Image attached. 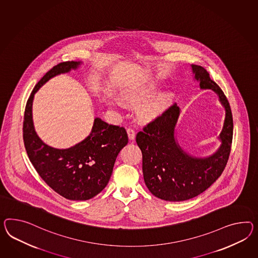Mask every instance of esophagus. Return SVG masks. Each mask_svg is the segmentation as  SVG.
Here are the masks:
<instances>
[{
  "mask_svg": "<svg viewBox=\"0 0 258 258\" xmlns=\"http://www.w3.org/2000/svg\"><path fill=\"white\" fill-rule=\"evenodd\" d=\"M127 135H128V139L130 140H134L136 138V133L133 130L132 128L127 129Z\"/></svg>",
  "mask_w": 258,
  "mask_h": 258,
  "instance_id": "obj_1",
  "label": "esophagus"
}]
</instances>
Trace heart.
Wrapping results in <instances>:
<instances>
[{
	"label": "heart",
	"instance_id": "1",
	"mask_svg": "<svg viewBox=\"0 0 258 258\" xmlns=\"http://www.w3.org/2000/svg\"><path fill=\"white\" fill-rule=\"evenodd\" d=\"M158 87L155 83H150L147 86L140 88L138 90H129L120 95V98L127 103L140 104L149 99L152 95L157 92ZM173 93L170 91H163L155 94V96L148 100L139 108V114L140 118L145 120H152L158 118L168 106L171 105L173 100ZM118 104V102H115Z\"/></svg>",
	"mask_w": 258,
	"mask_h": 258
}]
</instances>
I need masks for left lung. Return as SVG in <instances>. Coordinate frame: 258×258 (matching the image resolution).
Instances as JSON below:
<instances>
[{
	"label": "left lung",
	"instance_id": "8db88e82",
	"mask_svg": "<svg viewBox=\"0 0 258 258\" xmlns=\"http://www.w3.org/2000/svg\"><path fill=\"white\" fill-rule=\"evenodd\" d=\"M194 80L201 90H212L225 108V120L218 149L200 157L178 144L176 127L180 115L177 103L138 133L137 143L142 152L144 181L153 196L165 201H184L206 191L221 176L230 153L233 138L231 108L221 88L211 80L205 68L191 64Z\"/></svg>",
	"mask_w": 258,
	"mask_h": 258
}]
</instances>
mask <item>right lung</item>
Here are the masks:
<instances>
[{"mask_svg": "<svg viewBox=\"0 0 258 258\" xmlns=\"http://www.w3.org/2000/svg\"><path fill=\"white\" fill-rule=\"evenodd\" d=\"M82 61H64L53 67L35 85L27 102L23 140L28 157L40 177L59 196L69 200L93 199L106 187L116 158L128 143L123 127L112 125L95 117L86 139L67 149L46 144L35 132L33 120L34 94L60 74L78 70Z\"/></svg>", "mask_w": 258, "mask_h": 258, "instance_id": "1", "label": "right lung"}]
</instances>
